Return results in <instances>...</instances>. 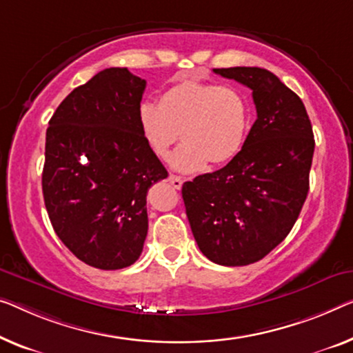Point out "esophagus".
<instances>
[{"label": "esophagus", "instance_id": "34e87169", "mask_svg": "<svg viewBox=\"0 0 353 353\" xmlns=\"http://www.w3.org/2000/svg\"><path fill=\"white\" fill-rule=\"evenodd\" d=\"M168 181H170V183L174 188H177V190H181V187H182V183H183V181L179 176H174V174H170V177H168Z\"/></svg>", "mask_w": 353, "mask_h": 353}]
</instances>
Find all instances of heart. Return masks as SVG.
<instances>
[{"label":"heart","mask_w":353,"mask_h":353,"mask_svg":"<svg viewBox=\"0 0 353 353\" xmlns=\"http://www.w3.org/2000/svg\"><path fill=\"white\" fill-rule=\"evenodd\" d=\"M139 126L147 144L166 159L179 139L171 166L181 172H196L223 165L239 154L250 128V104L245 93L231 83L179 81L166 88L159 106L143 103Z\"/></svg>","instance_id":"obj_1"}]
</instances>
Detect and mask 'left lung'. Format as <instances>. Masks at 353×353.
I'll return each instance as SVG.
<instances>
[{
	"mask_svg": "<svg viewBox=\"0 0 353 353\" xmlns=\"http://www.w3.org/2000/svg\"><path fill=\"white\" fill-rule=\"evenodd\" d=\"M252 90L256 120L222 170L185 182L182 198L199 250L222 266L266 256L296 222L309 192L312 125L301 98L263 68H219Z\"/></svg>",
	"mask_w": 353,
	"mask_h": 353,
	"instance_id": "8db88e82",
	"label": "left lung"
}]
</instances>
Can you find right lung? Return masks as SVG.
I'll return each mask as SVG.
<instances>
[{"label":"right lung","mask_w":353,"mask_h":353,"mask_svg":"<svg viewBox=\"0 0 353 353\" xmlns=\"http://www.w3.org/2000/svg\"><path fill=\"white\" fill-rule=\"evenodd\" d=\"M145 81L108 68L77 87L46 133L42 194L61 243L98 270L139 259L149 228L147 192L168 177L139 126Z\"/></svg>","instance_id":"1"}]
</instances>
